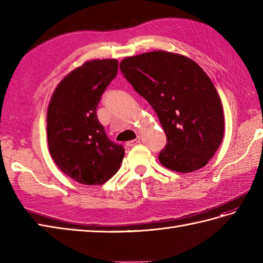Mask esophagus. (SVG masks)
Instances as JSON below:
<instances>
[{"label": "esophagus", "instance_id": "34e87169", "mask_svg": "<svg viewBox=\"0 0 263 263\" xmlns=\"http://www.w3.org/2000/svg\"><path fill=\"white\" fill-rule=\"evenodd\" d=\"M139 142H140V138H137V139H135V140H131V141H128V142H126V146H128V147H132V146H136V144H138Z\"/></svg>", "mask_w": 263, "mask_h": 263}]
</instances>
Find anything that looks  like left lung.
Segmentation results:
<instances>
[{
  "label": "left lung",
  "instance_id": "8db88e82",
  "mask_svg": "<svg viewBox=\"0 0 263 263\" xmlns=\"http://www.w3.org/2000/svg\"><path fill=\"white\" fill-rule=\"evenodd\" d=\"M120 69L157 114L167 137L160 164L178 173L205 166L224 137L220 97L205 72L184 55L153 51L125 58Z\"/></svg>",
  "mask_w": 263,
  "mask_h": 263
}]
</instances>
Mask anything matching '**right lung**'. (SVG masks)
<instances>
[{
    "label": "right lung",
    "instance_id": "add662e5",
    "mask_svg": "<svg viewBox=\"0 0 263 263\" xmlns=\"http://www.w3.org/2000/svg\"><path fill=\"white\" fill-rule=\"evenodd\" d=\"M117 68L116 60L88 61L61 80L48 104L49 153L64 174L85 185L107 182L124 157V148L109 140L96 113Z\"/></svg>",
    "mask_w": 263,
    "mask_h": 263
}]
</instances>
